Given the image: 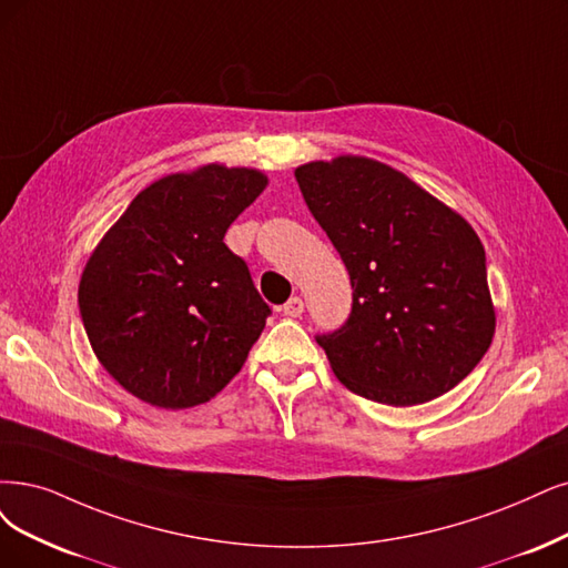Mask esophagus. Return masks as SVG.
I'll return each instance as SVG.
<instances>
[{"label": "esophagus", "instance_id": "esophagus-1", "mask_svg": "<svg viewBox=\"0 0 568 568\" xmlns=\"http://www.w3.org/2000/svg\"><path fill=\"white\" fill-rule=\"evenodd\" d=\"M283 313L290 318H300L304 313V302L302 297H290L285 304H283Z\"/></svg>", "mask_w": 568, "mask_h": 568}]
</instances>
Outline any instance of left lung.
I'll use <instances>...</instances> for the list:
<instances>
[{"instance_id":"obj_1","label":"left lung","mask_w":568,"mask_h":568,"mask_svg":"<svg viewBox=\"0 0 568 568\" xmlns=\"http://www.w3.org/2000/svg\"><path fill=\"white\" fill-rule=\"evenodd\" d=\"M295 178L353 287L346 323L316 334L337 379L393 407L428 403L464 382L496 323L473 226L372 159L306 163Z\"/></svg>"}]
</instances>
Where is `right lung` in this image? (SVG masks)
<instances>
[{
    "instance_id": "1",
    "label": "right lung",
    "mask_w": 568,
    "mask_h": 568,
    "mask_svg": "<svg viewBox=\"0 0 568 568\" xmlns=\"http://www.w3.org/2000/svg\"><path fill=\"white\" fill-rule=\"evenodd\" d=\"M266 186L210 163L140 192L91 255L79 313L102 367L140 400L186 409L241 372L271 306L226 229Z\"/></svg>"
}]
</instances>
